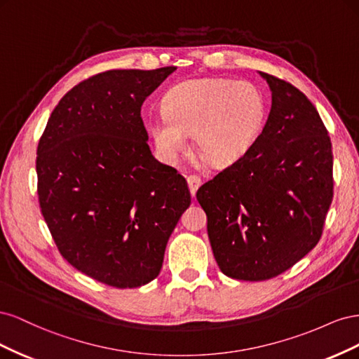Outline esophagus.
Listing matches in <instances>:
<instances>
[{"mask_svg":"<svg viewBox=\"0 0 359 359\" xmlns=\"http://www.w3.org/2000/svg\"><path fill=\"white\" fill-rule=\"evenodd\" d=\"M187 182H189V189H190L191 196H194V194H196V191H198V189L201 187L202 180L198 175H190V177H187Z\"/></svg>","mask_w":359,"mask_h":359,"instance_id":"1","label":"esophagus"}]
</instances>
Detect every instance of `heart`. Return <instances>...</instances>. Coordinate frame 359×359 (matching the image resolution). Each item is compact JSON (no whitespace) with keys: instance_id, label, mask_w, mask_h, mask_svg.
<instances>
[{"instance_id":"heart-1","label":"heart","mask_w":359,"mask_h":359,"mask_svg":"<svg viewBox=\"0 0 359 359\" xmlns=\"http://www.w3.org/2000/svg\"><path fill=\"white\" fill-rule=\"evenodd\" d=\"M163 114L148 119L160 157L175 163L187 135L215 166L241 160L259 139L268 115L265 94L233 79H194L173 86L163 99Z\"/></svg>"}]
</instances>
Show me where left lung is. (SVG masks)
<instances>
[{
  "label": "left lung",
  "instance_id": "left-lung-1",
  "mask_svg": "<svg viewBox=\"0 0 359 359\" xmlns=\"http://www.w3.org/2000/svg\"><path fill=\"white\" fill-rule=\"evenodd\" d=\"M273 103L255 147L199 187L222 273L274 278L319 243L334 196L332 145L316 107L292 83L260 73Z\"/></svg>",
  "mask_w": 359,
  "mask_h": 359
}]
</instances>
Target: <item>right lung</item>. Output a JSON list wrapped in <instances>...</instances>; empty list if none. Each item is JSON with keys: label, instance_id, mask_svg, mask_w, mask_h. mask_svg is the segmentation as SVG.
I'll list each match as a JSON object with an SVG mask.
<instances>
[{"label": "right lung", "instance_id": "1", "mask_svg": "<svg viewBox=\"0 0 359 359\" xmlns=\"http://www.w3.org/2000/svg\"><path fill=\"white\" fill-rule=\"evenodd\" d=\"M109 70L62 97L37 147L40 210L58 252L107 286L154 280L191 202L187 181L151 154L140 107L175 72Z\"/></svg>", "mask_w": 359, "mask_h": 359}]
</instances>
